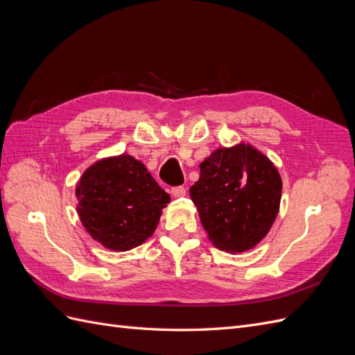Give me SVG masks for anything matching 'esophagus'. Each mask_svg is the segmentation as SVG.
Masks as SVG:
<instances>
[{"mask_svg": "<svg viewBox=\"0 0 355 355\" xmlns=\"http://www.w3.org/2000/svg\"><path fill=\"white\" fill-rule=\"evenodd\" d=\"M170 192L173 197H185L187 196V189L184 187H173L170 189Z\"/></svg>", "mask_w": 355, "mask_h": 355, "instance_id": "34e87169", "label": "esophagus"}]
</instances>
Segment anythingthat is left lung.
<instances>
[{"label":"left lung","mask_w":355,"mask_h":355,"mask_svg":"<svg viewBox=\"0 0 355 355\" xmlns=\"http://www.w3.org/2000/svg\"><path fill=\"white\" fill-rule=\"evenodd\" d=\"M204 230L220 250L241 253L270 231L280 207L282 178L249 145L220 148L200 164L189 189Z\"/></svg>","instance_id":"8db88e82"}]
</instances>
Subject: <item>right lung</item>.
<instances>
[{"label":"right lung","instance_id":"obj_1","mask_svg":"<svg viewBox=\"0 0 355 355\" xmlns=\"http://www.w3.org/2000/svg\"><path fill=\"white\" fill-rule=\"evenodd\" d=\"M75 194L84 228L105 247L120 252L151 237L170 201L141 161L124 154L85 170Z\"/></svg>","mask_w":355,"mask_h":355}]
</instances>
